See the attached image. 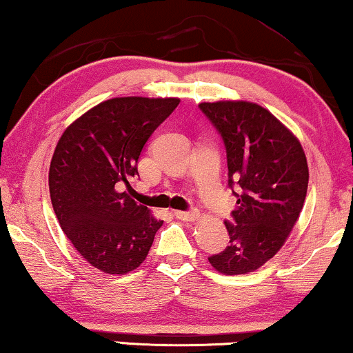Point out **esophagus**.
I'll return each mask as SVG.
<instances>
[{"label": "esophagus", "mask_w": 353, "mask_h": 353, "mask_svg": "<svg viewBox=\"0 0 353 353\" xmlns=\"http://www.w3.org/2000/svg\"><path fill=\"white\" fill-rule=\"evenodd\" d=\"M173 216H175L176 219H180V221L191 222V221H196V219L199 217V210L198 209H193V210H175V212H173Z\"/></svg>", "instance_id": "esophagus-1"}]
</instances>
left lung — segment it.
<instances>
[{
  "instance_id": "8db88e82",
  "label": "left lung",
  "mask_w": 353,
  "mask_h": 353,
  "mask_svg": "<svg viewBox=\"0 0 353 353\" xmlns=\"http://www.w3.org/2000/svg\"><path fill=\"white\" fill-rule=\"evenodd\" d=\"M227 149L228 186L238 185L228 246L209 258L221 274H248L282 248L308 190V163L299 137L269 110L246 100L199 103Z\"/></svg>"
}]
</instances>
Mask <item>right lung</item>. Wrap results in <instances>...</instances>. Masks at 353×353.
<instances>
[{"mask_svg": "<svg viewBox=\"0 0 353 353\" xmlns=\"http://www.w3.org/2000/svg\"><path fill=\"white\" fill-rule=\"evenodd\" d=\"M180 99L115 97L66 128L50 163V198L77 253L105 274L139 268L163 221L128 194L150 134Z\"/></svg>", "mask_w": 353, "mask_h": 353, "instance_id": "1", "label": "right lung"}]
</instances>
